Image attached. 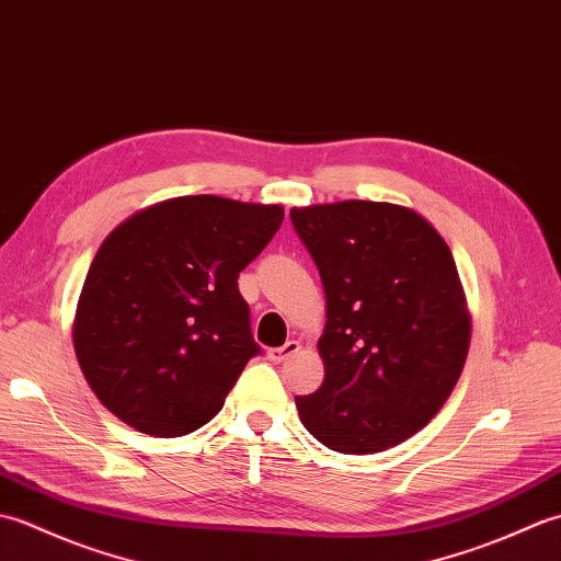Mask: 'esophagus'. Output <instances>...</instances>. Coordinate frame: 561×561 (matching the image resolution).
<instances>
[{
    "label": "esophagus",
    "instance_id": "1",
    "mask_svg": "<svg viewBox=\"0 0 561 561\" xmlns=\"http://www.w3.org/2000/svg\"><path fill=\"white\" fill-rule=\"evenodd\" d=\"M301 350V344L296 342V340H289L287 344H284V347H274V350H267V359L270 362H274V364H279V362H284V359H289L291 354H296Z\"/></svg>",
    "mask_w": 561,
    "mask_h": 561
}]
</instances>
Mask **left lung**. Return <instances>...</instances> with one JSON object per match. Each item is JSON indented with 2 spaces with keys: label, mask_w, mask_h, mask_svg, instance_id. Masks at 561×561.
I'll return each instance as SVG.
<instances>
[{
  "label": "left lung",
  "mask_w": 561,
  "mask_h": 561,
  "mask_svg": "<svg viewBox=\"0 0 561 561\" xmlns=\"http://www.w3.org/2000/svg\"><path fill=\"white\" fill-rule=\"evenodd\" d=\"M325 289V378L296 398L320 444L366 456L402 444L444 408L470 347L456 260L414 209L347 199L294 207Z\"/></svg>",
  "instance_id": "left-lung-1"
}]
</instances>
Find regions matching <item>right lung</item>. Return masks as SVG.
I'll list each match as a JSON object with an SVG mask.
<instances>
[{"mask_svg":"<svg viewBox=\"0 0 561 561\" xmlns=\"http://www.w3.org/2000/svg\"><path fill=\"white\" fill-rule=\"evenodd\" d=\"M282 219L279 205L187 195L133 214L105 238L77 304L75 352L117 420L173 438L224 408L260 354L238 272Z\"/></svg>","mask_w":561,"mask_h":561,"instance_id":"add662e5","label":"right lung"}]
</instances>
